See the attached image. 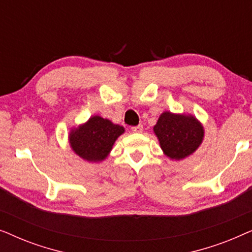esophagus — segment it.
Returning <instances> with one entry per match:
<instances>
[{"instance_id":"obj_1","label":"esophagus","mask_w":252,"mask_h":252,"mask_svg":"<svg viewBox=\"0 0 252 252\" xmlns=\"http://www.w3.org/2000/svg\"><path fill=\"white\" fill-rule=\"evenodd\" d=\"M132 130L134 133H142L143 132V126L142 125H137L132 127Z\"/></svg>"}]
</instances>
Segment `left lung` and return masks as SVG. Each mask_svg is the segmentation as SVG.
Segmentation results:
<instances>
[{
  "instance_id": "8db88e82",
  "label": "left lung",
  "mask_w": 252,
  "mask_h": 252,
  "mask_svg": "<svg viewBox=\"0 0 252 252\" xmlns=\"http://www.w3.org/2000/svg\"><path fill=\"white\" fill-rule=\"evenodd\" d=\"M154 133L163 153L175 160L194 154L204 139V128L195 116L170 111L159 116Z\"/></svg>"
}]
</instances>
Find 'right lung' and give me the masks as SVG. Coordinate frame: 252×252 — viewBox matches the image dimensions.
<instances>
[{
    "mask_svg": "<svg viewBox=\"0 0 252 252\" xmlns=\"http://www.w3.org/2000/svg\"><path fill=\"white\" fill-rule=\"evenodd\" d=\"M125 128L101 116H93L85 124L71 128L68 142L75 155L89 163L104 160Z\"/></svg>",
    "mask_w": 252,
    "mask_h": 252,
    "instance_id": "obj_1",
    "label": "right lung"
}]
</instances>
